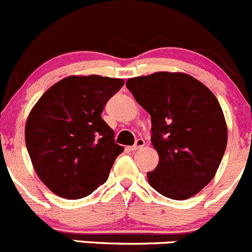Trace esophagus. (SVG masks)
<instances>
[{
	"instance_id": "obj_1",
	"label": "esophagus",
	"mask_w": 252,
	"mask_h": 252,
	"mask_svg": "<svg viewBox=\"0 0 252 252\" xmlns=\"http://www.w3.org/2000/svg\"><path fill=\"white\" fill-rule=\"evenodd\" d=\"M144 144H145L144 139L138 138V139H137V141H136V143L132 145V147H129V149H131V150H138V149H141L142 147H144Z\"/></svg>"
}]
</instances>
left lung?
Returning <instances> with one entry per match:
<instances>
[{
	"mask_svg": "<svg viewBox=\"0 0 252 252\" xmlns=\"http://www.w3.org/2000/svg\"><path fill=\"white\" fill-rule=\"evenodd\" d=\"M126 87L152 118L159 164L147 173L148 182L173 200L198 194L215 177L227 147V124L217 98L184 72L132 77Z\"/></svg>",
	"mask_w": 252,
	"mask_h": 252,
	"instance_id": "1",
	"label": "left lung"
}]
</instances>
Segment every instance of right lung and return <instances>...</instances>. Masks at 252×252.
<instances>
[{"mask_svg":"<svg viewBox=\"0 0 252 252\" xmlns=\"http://www.w3.org/2000/svg\"><path fill=\"white\" fill-rule=\"evenodd\" d=\"M123 79L68 76L49 87L31 109L25 143L36 173L62 198L81 199L108 180L124 148L102 119Z\"/></svg>","mask_w":252,"mask_h":252,"instance_id":"obj_1","label":"right lung"}]
</instances>
